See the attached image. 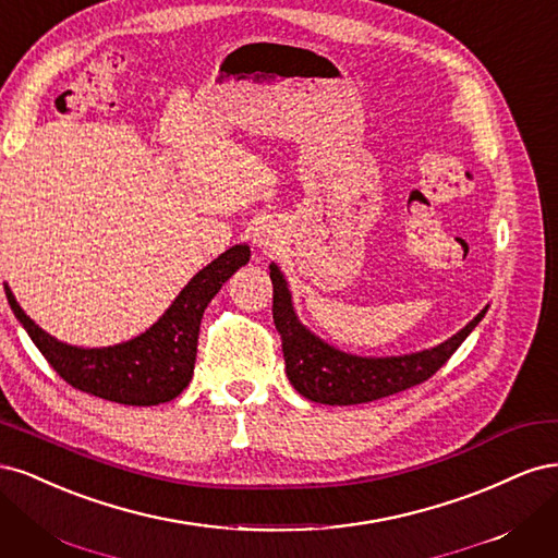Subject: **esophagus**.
Listing matches in <instances>:
<instances>
[{"label":"esophagus","mask_w":558,"mask_h":558,"mask_svg":"<svg viewBox=\"0 0 558 558\" xmlns=\"http://www.w3.org/2000/svg\"><path fill=\"white\" fill-rule=\"evenodd\" d=\"M253 242L258 244V248L263 253H272L277 248V232L272 228L263 226V228L256 230V234H253Z\"/></svg>","instance_id":"1"}]
</instances>
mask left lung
<instances>
[{
	"label": "left lung",
	"instance_id": "1",
	"mask_svg": "<svg viewBox=\"0 0 558 558\" xmlns=\"http://www.w3.org/2000/svg\"><path fill=\"white\" fill-rule=\"evenodd\" d=\"M269 279L275 286L272 318L281 337L286 375L300 396L320 404L373 402L430 379L486 314V310H482L461 332L435 349L410 353V356L361 359L320 342L300 324L277 265H269Z\"/></svg>",
	"mask_w": 558,
	"mask_h": 558
}]
</instances>
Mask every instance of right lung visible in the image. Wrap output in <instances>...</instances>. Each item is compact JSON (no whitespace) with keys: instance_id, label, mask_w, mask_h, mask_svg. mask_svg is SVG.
I'll return each instance as SVG.
<instances>
[{"instance_id":"right-lung-1","label":"right lung","mask_w":558,"mask_h":558,"mask_svg":"<svg viewBox=\"0 0 558 558\" xmlns=\"http://www.w3.org/2000/svg\"><path fill=\"white\" fill-rule=\"evenodd\" d=\"M248 256L246 244L228 248L199 269L154 328L107 349H78L53 340L21 310L9 286L4 291L15 318L66 384L111 402L148 408L174 400L193 379L202 314L221 286L248 263Z\"/></svg>"}]
</instances>
